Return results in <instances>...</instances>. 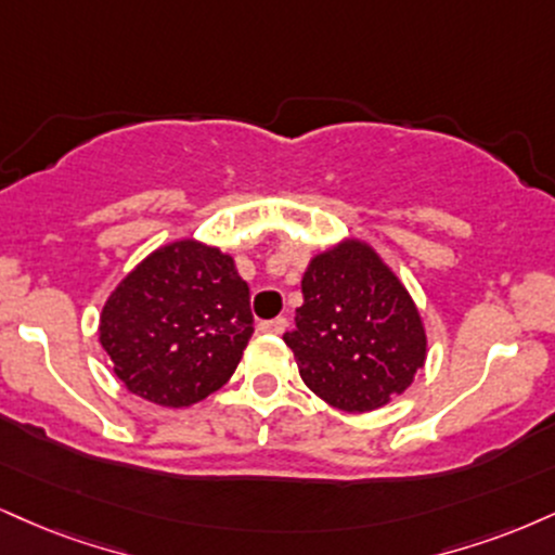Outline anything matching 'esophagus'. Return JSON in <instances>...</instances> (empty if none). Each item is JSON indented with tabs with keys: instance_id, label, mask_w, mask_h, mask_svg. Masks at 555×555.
Masks as SVG:
<instances>
[{
	"instance_id": "obj_1",
	"label": "esophagus",
	"mask_w": 555,
	"mask_h": 555,
	"mask_svg": "<svg viewBox=\"0 0 555 555\" xmlns=\"http://www.w3.org/2000/svg\"><path fill=\"white\" fill-rule=\"evenodd\" d=\"M263 333H273V336H282L286 331V318H273V320H263V323L258 325Z\"/></svg>"
}]
</instances>
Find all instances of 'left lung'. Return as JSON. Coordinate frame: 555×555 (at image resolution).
<instances>
[{
  "instance_id": "left-lung-1",
  "label": "left lung",
  "mask_w": 555,
  "mask_h": 555,
  "mask_svg": "<svg viewBox=\"0 0 555 555\" xmlns=\"http://www.w3.org/2000/svg\"><path fill=\"white\" fill-rule=\"evenodd\" d=\"M297 328L284 333L299 377L349 413L383 409L426 359L422 315L390 266L362 240L318 253L302 276Z\"/></svg>"
}]
</instances>
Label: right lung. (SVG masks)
I'll return each instance as SVG.
<instances>
[{
	"mask_svg": "<svg viewBox=\"0 0 555 555\" xmlns=\"http://www.w3.org/2000/svg\"><path fill=\"white\" fill-rule=\"evenodd\" d=\"M250 336V289L235 260L191 237L150 253L100 312V344L116 377L168 409L219 390Z\"/></svg>",
	"mask_w": 555,
	"mask_h": 555,
	"instance_id": "add662e5",
	"label": "right lung"
}]
</instances>
